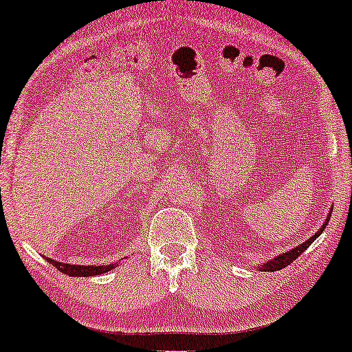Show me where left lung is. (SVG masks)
<instances>
[{
    "mask_svg": "<svg viewBox=\"0 0 352 352\" xmlns=\"http://www.w3.org/2000/svg\"><path fill=\"white\" fill-rule=\"evenodd\" d=\"M330 213H329V218L325 219V223L322 224V228L317 230V232L312 235L311 239H307L306 242H302L301 245H298V247H295V248H292V250H288V252H285V253H282V254H278V256H276V258H272L271 261H267V263H263L261 266H259V271H263V272H274V271H280V269H283V267H287L288 264H292L293 261H295V259L300 256V254L305 252V250L309 247V245L314 242V240L319 237V235L324 232V229L327 228V223H329V219H330Z\"/></svg>",
    "mask_w": 352,
    "mask_h": 352,
    "instance_id": "1",
    "label": "left lung"
}]
</instances>
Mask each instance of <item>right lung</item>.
Listing matches in <instances>:
<instances>
[{"instance_id":"1","label":"right lung","mask_w":352,"mask_h":352,"mask_svg":"<svg viewBox=\"0 0 352 352\" xmlns=\"http://www.w3.org/2000/svg\"><path fill=\"white\" fill-rule=\"evenodd\" d=\"M47 263H51L57 271L67 274V276H74V277H93V276H99V274H105L109 271H112L115 267V264H107V266H78V264H65L60 261H56V259L46 258Z\"/></svg>"}]
</instances>
